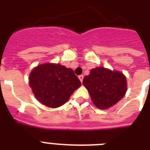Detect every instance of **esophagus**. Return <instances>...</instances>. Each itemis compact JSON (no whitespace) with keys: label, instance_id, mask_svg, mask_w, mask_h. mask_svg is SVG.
Instances as JSON below:
<instances>
[{"label":"esophagus","instance_id":"34e87169","mask_svg":"<svg viewBox=\"0 0 150 150\" xmlns=\"http://www.w3.org/2000/svg\"><path fill=\"white\" fill-rule=\"evenodd\" d=\"M79 80L81 81V82H82V80H83V75H79Z\"/></svg>","mask_w":150,"mask_h":150}]
</instances>
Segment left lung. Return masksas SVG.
<instances>
[{
	"instance_id": "8db88e82",
	"label": "left lung",
	"mask_w": 150,
	"mask_h": 150,
	"mask_svg": "<svg viewBox=\"0 0 150 150\" xmlns=\"http://www.w3.org/2000/svg\"><path fill=\"white\" fill-rule=\"evenodd\" d=\"M82 84L89 93L94 105L101 110L116 104L127 91L125 75L103 67L93 68L89 75L84 77Z\"/></svg>"
}]
</instances>
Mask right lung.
<instances>
[{
    "instance_id": "right-lung-1",
    "label": "right lung",
    "mask_w": 150,
    "mask_h": 150,
    "mask_svg": "<svg viewBox=\"0 0 150 150\" xmlns=\"http://www.w3.org/2000/svg\"><path fill=\"white\" fill-rule=\"evenodd\" d=\"M29 82L36 100L51 108L64 104L81 86L72 69L54 63L35 67L30 72Z\"/></svg>"
}]
</instances>
